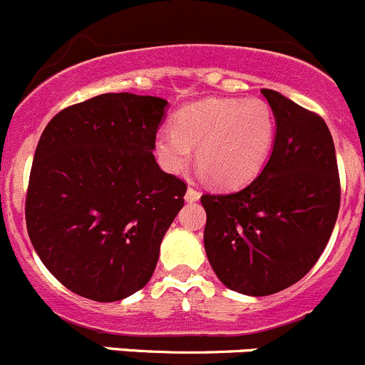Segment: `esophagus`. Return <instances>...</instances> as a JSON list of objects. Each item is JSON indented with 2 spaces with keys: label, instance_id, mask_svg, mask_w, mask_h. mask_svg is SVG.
<instances>
[{
  "label": "esophagus",
  "instance_id": "1",
  "mask_svg": "<svg viewBox=\"0 0 365 365\" xmlns=\"http://www.w3.org/2000/svg\"><path fill=\"white\" fill-rule=\"evenodd\" d=\"M186 202H195V200H199L200 199V193L197 192L195 188H192V186H190L188 190H186Z\"/></svg>",
  "mask_w": 365,
  "mask_h": 365
}]
</instances>
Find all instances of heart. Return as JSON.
<instances>
[{"instance_id":"1","label":"heart","mask_w":365,"mask_h":365,"mask_svg":"<svg viewBox=\"0 0 365 365\" xmlns=\"http://www.w3.org/2000/svg\"><path fill=\"white\" fill-rule=\"evenodd\" d=\"M276 120L262 98H211L179 110L173 130L155 138V154L170 173L185 172L197 159L224 188H238L255 179L269 159Z\"/></svg>"}]
</instances>
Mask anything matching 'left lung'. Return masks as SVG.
Returning a JSON list of instances; mask_svg holds the SVG:
<instances>
[{
    "instance_id": "8db88e82",
    "label": "left lung",
    "mask_w": 365,
    "mask_h": 365,
    "mask_svg": "<svg viewBox=\"0 0 365 365\" xmlns=\"http://www.w3.org/2000/svg\"><path fill=\"white\" fill-rule=\"evenodd\" d=\"M276 138L262 173L235 193L200 197L204 247L218 279L245 296H270L307 276L341 207L335 145L319 114L262 89Z\"/></svg>"
}]
</instances>
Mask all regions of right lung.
Listing matches in <instances>:
<instances>
[{
    "mask_svg": "<svg viewBox=\"0 0 365 365\" xmlns=\"http://www.w3.org/2000/svg\"><path fill=\"white\" fill-rule=\"evenodd\" d=\"M166 106L106 93L55 114L37 143L26 229L44 267L78 296L125 299L154 274L186 193L152 154Z\"/></svg>",
    "mask_w": 365,
    "mask_h": 365,
    "instance_id": "1",
    "label": "right lung"
}]
</instances>
